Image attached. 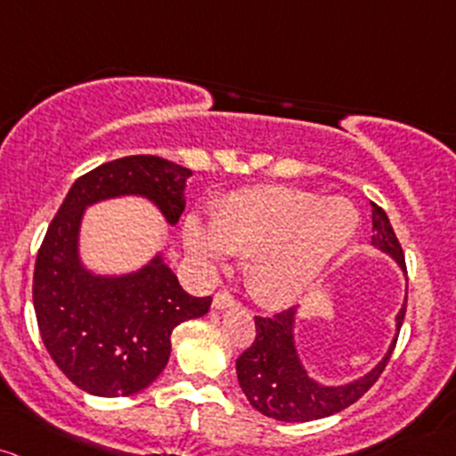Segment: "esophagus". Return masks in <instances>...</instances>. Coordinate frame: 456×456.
<instances>
[{
	"label": "esophagus",
	"mask_w": 456,
	"mask_h": 456,
	"mask_svg": "<svg viewBox=\"0 0 456 456\" xmlns=\"http://www.w3.org/2000/svg\"><path fill=\"white\" fill-rule=\"evenodd\" d=\"M233 297L229 292H218L216 297H214V301H212V307L216 309V312H223V309H229V307H233Z\"/></svg>",
	"instance_id": "34e87169"
}]
</instances>
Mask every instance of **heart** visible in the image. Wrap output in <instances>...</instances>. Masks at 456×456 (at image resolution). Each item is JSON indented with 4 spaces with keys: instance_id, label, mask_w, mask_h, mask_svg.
Here are the masks:
<instances>
[{
    "instance_id": "obj_1",
    "label": "heart",
    "mask_w": 456,
    "mask_h": 456,
    "mask_svg": "<svg viewBox=\"0 0 456 456\" xmlns=\"http://www.w3.org/2000/svg\"><path fill=\"white\" fill-rule=\"evenodd\" d=\"M359 216L346 199L268 186L236 192L212 216V229L188 218L183 242L209 266L248 255L253 297L266 305L298 301L353 242Z\"/></svg>"
}]
</instances>
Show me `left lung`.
Wrapping results in <instances>:
<instances>
[{
	"instance_id": "obj_1",
	"label": "left lung",
	"mask_w": 456,
	"mask_h": 456,
	"mask_svg": "<svg viewBox=\"0 0 456 456\" xmlns=\"http://www.w3.org/2000/svg\"><path fill=\"white\" fill-rule=\"evenodd\" d=\"M372 208L374 236L370 244L377 251L389 255L407 277L404 255L392 223L379 205L372 203ZM404 309H407V297L396 314V333L381 362L363 377L342 385L320 383L305 368L297 346L298 309H288L273 318H255V327H257L255 342L236 362L238 381L244 396L259 413L279 422H312V419L329 418L342 411L357 403L381 377L385 363L392 357L400 327H403Z\"/></svg>"
}]
</instances>
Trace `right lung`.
<instances>
[{
	"instance_id": "right-lung-1",
	"label": "right lung",
	"mask_w": 456,
	"mask_h": 456,
	"mask_svg": "<svg viewBox=\"0 0 456 456\" xmlns=\"http://www.w3.org/2000/svg\"><path fill=\"white\" fill-rule=\"evenodd\" d=\"M190 168L127 155L77 179L49 224L34 266V312L47 353L79 389L118 398L142 392L171 357V333L208 314L212 297H190L158 251L144 266L102 274L82 259L79 233L88 208L140 197L177 224Z\"/></svg>"
}]
</instances>
